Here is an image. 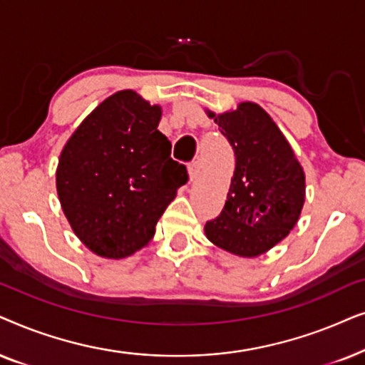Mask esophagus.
<instances>
[{"label":"esophagus","mask_w":365,"mask_h":365,"mask_svg":"<svg viewBox=\"0 0 365 365\" xmlns=\"http://www.w3.org/2000/svg\"><path fill=\"white\" fill-rule=\"evenodd\" d=\"M200 168H202L200 162H193L190 165V178L192 180H197L198 178V175H200Z\"/></svg>","instance_id":"obj_1"}]
</instances>
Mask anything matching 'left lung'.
Listing matches in <instances>:
<instances>
[{"label": "left lung", "instance_id": "obj_1", "mask_svg": "<svg viewBox=\"0 0 365 365\" xmlns=\"http://www.w3.org/2000/svg\"><path fill=\"white\" fill-rule=\"evenodd\" d=\"M207 115L235 152V172L220 215L207 222L213 245L239 257H259L289 235L305 202V173L292 147L260 105Z\"/></svg>", "mask_w": 365, "mask_h": 365}]
</instances>
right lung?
I'll list each match as a JSON object with an SVG mask.
<instances>
[{
	"label": "right lung",
	"instance_id": "add662e5",
	"mask_svg": "<svg viewBox=\"0 0 365 365\" xmlns=\"http://www.w3.org/2000/svg\"><path fill=\"white\" fill-rule=\"evenodd\" d=\"M162 106L121 90L101 101L61 150L56 192L63 213L86 249L126 259L155 235L165 208L188 182L170 157L158 123Z\"/></svg>",
	"mask_w": 365,
	"mask_h": 365
}]
</instances>
